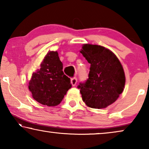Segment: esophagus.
I'll return each instance as SVG.
<instances>
[{
  "instance_id": "esophagus-1",
  "label": "esophagus",
  "mask_w": 149,
  "mask_h": 149,
  "mask_svg": "<svg viewBox=\"0 0 149 149\" xmlns=\"http://www.w3.org/2000/svg\"><path fill=\"white\" fill-rule=\"evenodd\" d=\"M71 83H72V86H75L77 83V78H72L71 79Z\"/></svg>"
}]
</instances>
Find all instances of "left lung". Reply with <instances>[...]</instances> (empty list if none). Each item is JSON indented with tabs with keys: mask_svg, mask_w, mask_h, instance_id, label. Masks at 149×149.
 <instances>
[{
	"mask_svg": "<svg viewBox=\"0 0 149 149\" xmlns=\"http://www.w3.org/2000/svg\"><path fill=\"white\" fill-rule=\"evenodd\" d=\"M81 53L91 64L89 78L78 85L85 104L105 108L115 102L124 90L125 74L118 58L108 49L85 44Z\"/></svg>",
	"mask_w": 149,
	"mask_h": 149,
	"instance_id": "1",
	"label": "left lung"
}]
</instances>
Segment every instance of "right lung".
<instances>
[{
    "mask_svg": "<svg viewBox=\"0 0 149 149\" xmlns=\"http://www.w3.org/2000/svg\"><path fill=\"white\" fill-rule=\"evenodd\" d=\"M62 68L57 52H49L29 83V90L34 100L48 106L61 102L72 87L70 78L64 74Z\"/></svg>",
    "mask_w": 149,
    "mask_h": 149,
    "instance_id": "1",
    "label": "right lung"
}]
</instances>
